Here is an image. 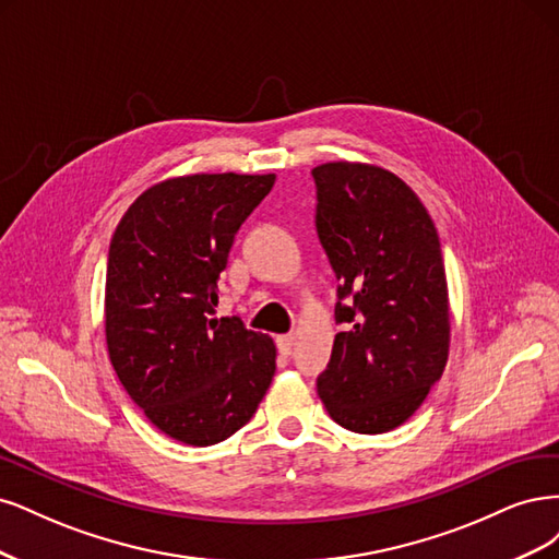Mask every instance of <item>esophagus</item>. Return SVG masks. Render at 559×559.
I'll return each instance as SVG.
<instances>
[{
  "label": "esophagus",
  "mask_w": 559,
  "mask_h": 559,
  "mask_svg": "<svg viewBox=\"0 0 559 559\" xmlns=\"http://www.w3.org/2000/svg\"><path fill=\"white\" fill-rule=\"evenodd\" d=\"M276 346H278V350H281L283 355H290V350H293V346H295V334H283V336H278V338H276Z\"/></svg>",
  "instance_id": "esophagus-1"
}]
</instances>
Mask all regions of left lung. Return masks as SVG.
<instances>
[{"label":"left lung","mask_w":559,"mask_h":559,"mask_svg":"<svg viewBox=\"0 0 559 559\" xmlns=\"http://www.w3.org/2000/svg\"><path fill=\"white\" fill-rule=\"evenodd\" d=\"M311 174L344 325L318 394L341 427L383 435L420 408L448 362L439 234L418 194L381 167L328 162Z\"/></svg>","instance_id":"8db88e82"}]
</instances>
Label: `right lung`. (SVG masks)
Here are the masks:
<instances>
[{
	"label": "right lung",
	"mask_w": 559,
	"mask_h": 559,
	"mask_svg": "<svg viewBox=\"0 0 559 559\" xmlns=\"http://www.w3.org/2000/svg\"><path fill=\"white\" fill-rule=\"evenodd\" d=\"M276 176L192 174L143 194L106 262V346L132 402L167 437L221 443L258 411L276 346L241 318H213L239 227Z\"/></svg>",
	"instance_id": "add662e5"
}]
</instances>
